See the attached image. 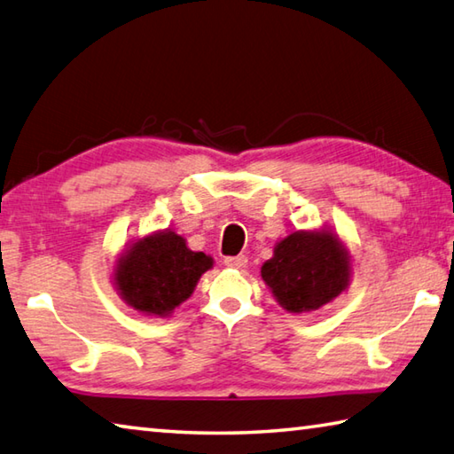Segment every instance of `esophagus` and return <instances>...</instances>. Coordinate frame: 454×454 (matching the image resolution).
<instances>
[{"instance_id": "1", "label": "esophagus", "mask_w": 454, "mask_h": 454, "mask_svg": "<svg viewBox=\"0 0 454 454\" xmlns=\"http://www.w3.org/2000/svg\"><path fill=\"white\" fill-rule=\"evenodd\" d=\"M225 264L229 269H245L247 267V256L245 254H237V256H227Z\"/></svg>"}]
</instances>
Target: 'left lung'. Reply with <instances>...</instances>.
Here are the masks:
<instances>
[{
  "label": "left lung",
  "mask_w": 454,
  "mask_h": 454,
  "mask_svg": "<svg viewBox=\"0 0 454 454\" xmlns=\"http://www.w3.org/2000/svg\"><path fill=\"white\" fill-rule=\"evenodd\" d=\"M261 275L282 308L308 312L348 286L349 261L332 233H293L277 245Z\"/></svg>",
  "instance_id": "obj_1"
}]
</instances>
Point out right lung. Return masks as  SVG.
<instances>
[{"mask_svg":"<svg viewBox=\"0 0 454 454\" xmlns=\"http://www.w3.org/2000/svg\"><path fill=\"white\" fill-rule=\"evenodd\" d=\"M211 264V256L190 251L184 237L166 231L136 243L121 259L114 280L126 304L144 314L168 316L192 296Z\"/></svg>","mask_w":454,"mask_h":454,"instance_id":"1","label":"right lung"}]
</instances>
